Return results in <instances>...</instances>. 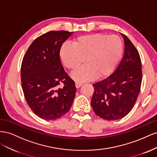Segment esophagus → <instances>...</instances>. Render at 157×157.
I'll return each mask as SVG.
<instances>
[{
  "label": "esophagus",
  "mask_w": 157,
  "mask_h": 157,
  "mask_svg": "<svg viewBox=\"0 0 157 157\" xmlns=\"http://www.w3.org/2000/svg\"><path fill=\"white\" fill-rule=\"evenodd\" d=\"M82 85V82H77L75 83V86H76V87H77V88H80V86H81Z\"/></svg>",
  "instance_id": "obj_1"
}]
</instances>
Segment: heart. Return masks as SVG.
Here are the masks:
<instances>
[{
  "label": "heart",
  "mask_w": 157,
  "mask_h": 157,
  "mask_svg": "<svg viewBox=\"0 0 157 157\" xmlns=\"http://www.w3.org/2000/svg\"><path fill=\"white\" fill-rule=\"evenodd\" d=\"M122 52V42L117 35L102 33L82 35L72 41V46L64 44L59 55L64 65L70 71H75L72 77L78 82H83L110 74L119 61Z\"/></svg>",
  "instance_id": "heart-1"
}]
</instances>
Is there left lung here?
I'll use <instances>...</instances> for the list:
<instances>
[{"label":"left lung","mask_w":157,"mask_h":157,"mask_svg":"<svg viewBox=\"0 0 157 157\" xmlns=\"http://www.w3.org/2000/svg\"><path fill=\"white\" fill-rule=\"evenodd\" d=\"M123 35L124 55L110 76L93 84L91 105L103 119H121L134 107L140 92L142 69L139 52L130 39Z\"/></svg>","instance_id":"1"}]
</instances>
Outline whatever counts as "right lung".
I'll use <instances>...</instances> for the list:
<instances>
[{
    "label": "right lung",
    "mask_w": 157,
    "mask_h": 157,
    "mask_svg": "<svg viewBox=\"0 0 157 157\" xmlns=\"http://www.w3.org/2000/svg\"><path fill=\"white\" fill-rule=\"evenodd\" d=\"M72 33L51 31L37 37L28 48L21 67V81L28 105L47 121L63 117L75 97V83L65 72L59 57L61 47ZM62 83L64 86L59 85Z\"/></svg>",
    "instance_id": "add662e5"
}]
</instances>
